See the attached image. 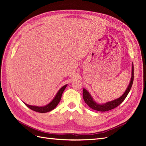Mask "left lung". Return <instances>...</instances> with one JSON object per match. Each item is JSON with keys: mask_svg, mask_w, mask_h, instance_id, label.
<instances>
[{"mask_svg": "<svg viewBox=\"0 0 146 146\" xmlns=\"http://www.w3.org/2000/svg\"><path fill=\"white\" fill-rule=\"evenodd\" d=\"M133 70H134L133 64L132 63L131 77V79H130V82L129 85V86H128L125 92L120 97V98H119L115 100H113L112 101L107 102H106L103 104H99L96 103V102H95L93 100V98H92V96L90 94V92H88L86 89H85V88H83V97L84 101L85 102V103L88 106H89L91 108L93 109L94 110H96V111H109V110H111L114 108L117 107V106L120 105L122 102L125 100L127 96L128 95V94H129V92H130V91L131 90L132 85H133V78H134Z\"/></svg>", "mask_w": 146, "mask_h": 146, "instance_id": "left-lung-1", "label": "left lung"}]
</instances>
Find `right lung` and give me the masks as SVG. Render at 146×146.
<instances>
[{
	"label": "right lung",
	"mask_w": 146,
	"mask_h": 146,
	"mask_svg": "<svg viewBox=\"0 0 146 146\" xmlns=\"http://www.w3.org/2000/svg\"><path fill=\"white\" fill-rule=\"evenodd\" d=\"M68 85H64L62 88H61L59 90V91L57 92L56 96H55V98L53 99V100L50 102L49 104H48L47 105L45 106H42V107H38V106H33V105H30L24 103V104L27 106V107H29L30 109L33 110L35 111H36L38 113H44L47 112H49L52 110H54L58 104H59L61 98V96H62V94L63 91H64L65 88Z\"/></svg>",
	"instance_id": "1"
}]
</instances>
